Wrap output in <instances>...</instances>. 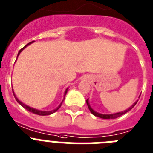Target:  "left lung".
<instances>
[{
  "label": "left lung",
  "instance_id": "8db88e82",
  "mask_svg": "<svg viewBox=\"0 0 153 153\" xmlns=\"http://www.w3.org/2000/svg\"><path fill=\"white\" fill-rule=\"evenodd\" d=\"M137 102H138V101H136L135 102H134V103H133V105H132L131 107H129V108L127 109V110H124V111H122V112H118V113H115V114H100V113L95 111V110H93L92 107H91L90 104H89V102H88V99H87L86 100L87 106H88V109H89V110H90V112L92 113V114H93L94 116L102 118V119H115V118L121 116V115H123V114H126V113L128 112V111H130V110H131V109L133 108L134 106H135L136 103H137Z\"/></svg>",
  "mask_w": 153,
  "mask_h": 153
}]
</instances>
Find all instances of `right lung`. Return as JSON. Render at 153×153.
Returning <instances> with one entry per match:
<instances>
[{
	"label": "right lung",
	"instance_id": "add662e5",
	"mask_svg": "<svg viewBox=\"0 0 153 153\" xmlns=\"http://www.w3.org/2000/svg\"><path fill=\"white\" fill-rule=\"evenodd\" d=\"M33 42H34V41H32V42H30V43H28V44H27V45H25V47H23L22 49H21V50H20V51H19V53H18L17 58H18V57H19V55L20 54V53H21L22 51L23 50H24V49H25V47H27V46H29V44H31V43H33ZM68 88H66V90H65V95H64V99H63L62 102H61V103H60V105H59V106H57V108H56V109H54V110H51V111H43V110H36V109H35V108H33V107H30V106H27V105L24 104V103H23V102H22L21 101L19 100V99L17 98V96H15V92H14V90H13V89H12V91H13V94H14V96H15V100H16V101H17V102H19V104L21 105L22 106H23V107H24V108H25V109H26V110H28V111H29V112H31V113H33V114H37V115H40V116H46V115H50V114H53V113H55V112H56V111H57V110H58V109L60 108V107H61V104H62L63 101L65 100V96H66V94H67V92H68Z\"/></svg>",
	"mask_w": 153,
	"mask_h": 153
}]
</instances>
